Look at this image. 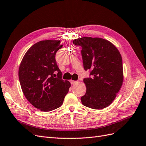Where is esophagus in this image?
I'll list each match as a JSON object with an SVG mask.
<instances>
[{
  "mask_svg": "<svg viewBox=\"0 0 146 146\" xmlns=\"http://www.w3.org/2000/svg\"><path fill=\"white\" fill-rule=\"evenodd\" d=\"M76 82H77V81H73V80H71V81H70V83H71L72 84H76Z\"/></svg>",
  "mask_w": 146,
  "mask_h": 146,
  "instance_id": "obj_1",
  "label": "esophagus"
}]
</instances>
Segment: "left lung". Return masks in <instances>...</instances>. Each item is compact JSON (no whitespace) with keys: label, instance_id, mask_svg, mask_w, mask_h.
Returning <instances> with one entry per match:
<instances>
[{"label":"left lung","instance_id":"obj_1","mask_svg":"<svg viewBox=\"0 0 146 146\" xmlns=\"http://www.w3.org/2000/svg\"><path fill=\"white\" fill-rule=\"evenodd\" d=\"M73 44L82 47L84 70H90L91 78L84 79L87 90L82 104L93 109H102L113 101L123 82V60L119 50L109 40L84 37Z\"/></svg>","mask_w":146,"mask_h":146}]
</instances>
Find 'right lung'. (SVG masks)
Returning <instances> with one entry per match:
<instances>
[{"label": "right lung", "mask_w": 146, "mask_h": 146, "mask_svg": "<svg viewBox=\"0 0 146 146\" xmlns=\"http://www.w3.org/2000/svg\"><path fill=\"white\" fill-rule=\"evenodd\" d=\"M60 40H41L29 49L21 61L19 78L27 100L36 109L50 111L62 106L71 86L62 79L55 59ZM55 72H57L56 75Z\"/></svg>", "instance_id": "right-lung-1"}]
</instances>
